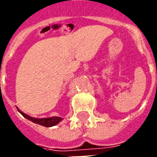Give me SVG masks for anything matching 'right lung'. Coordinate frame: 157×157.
Segmentation results:
<instances>
[{"label": "right lung", "instance_id": "obj_1", "mask_svg": "<svg viewBox=\"0 0 157 157\" xmlns=\"http://www.w3.org/2000/svg\"><path fill=\"white\" fill-rule=\"evenodd\" d=\"M17 109L18 110V112L22 114L24 118L27 119H29L30 121L33 122L35 124H40L42 126H44V127H52V126H55V125L58 124L59 122L61 121L63 118L60 117H50V118H37L31 117V116L26 114L23 112H22L21 110H19L18 108L17 107Z\"/></svg>", "mask_w": 157, "mask_h": 157}]
</instances>
